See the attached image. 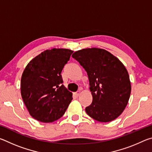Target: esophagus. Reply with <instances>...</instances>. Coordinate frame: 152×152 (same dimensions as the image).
<instances>
[{"label": "esophagus", "instance_id": "34e87169", "mask_svg": "<svg viewBox=\"0 0 152 152\" xmlns=\"http://www.w3.org/2000/svg\"><path fill=\"white\" fill-rule=\"evenodd\" d=\"M80 91H77V92H75V93H74V94H75V96H78L79 95H80Z\"/></svg>", "mask_w": 152, "mask_h": 152}]
</instances>
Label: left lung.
Instances as JSON below:
<instances>
[{"label": "left lung", "instance_id": "1", "mask_svg": "<svg viewBox=\"0 0 152 152\" xmlns=\"http://www.w3.org/2000/svg\"><path fill=\"white\" fill-rule=\"evenodd\" d=\"M72 57L88 77L92 102L86 112L99 122H110L121 114L131 94L129 76L119 59L102 49H83Z\"/></svg>", "mask_w": 152, "mask_h": 152}]
</instances>
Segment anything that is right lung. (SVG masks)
Wrapping results in <instances>:
<instances>
[{
  "label": "right lung",
  "instance_id": "add662e5",
  "mask_svg": "<svg viewBox=\"0 0 152 152\" xmlns=\"http://www.w3.org/2000/svg\"><path fill=\"white\" fill-rule=\"evenodd\" d=\"M73 51L45 50L28 64L21 76L20 93L31 116L51 123L63 116L72 93L64 86L61 72Z\"/></svg>",
  "mask_w": 152,
  "mask_h": 152
}]
</instances>
